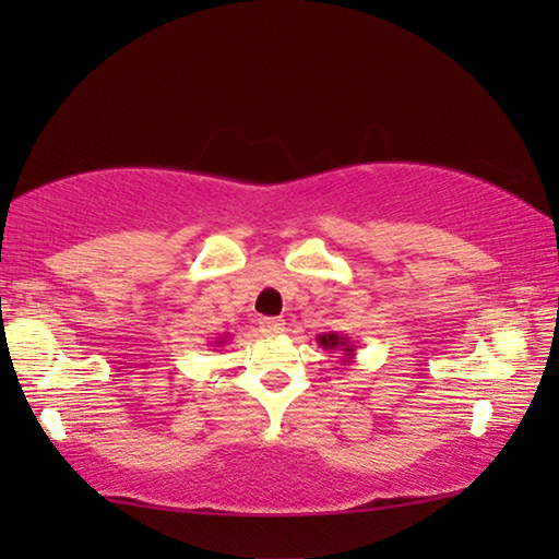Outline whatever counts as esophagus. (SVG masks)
Listing matches in <instances>:
<instances>
[{
	"instance_id": "34e87169",
	"label": "esophagus",
	"mask_w": 559,
	"mask_h": 559,
	"mask_svg": "<svg viewBox=\"0 0 559 559\" xmlns=\"http://www.w3.org/2000/svg\"><path fill=\"white\" fill-rule=\"evenodd\" d=\"M259 325H261V333L266 337H276L286 330V323H283L281 318H261Z\"/></svg>"
}]
</instances>
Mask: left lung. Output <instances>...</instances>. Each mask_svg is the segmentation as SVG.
I'll return each instance as SVG.
<instances>
[{
  "label": "left lung",
  "instance_id": "1",
  "mask_svg": "<svg viewBox=\"0 0 559 559\" xmlns=\"http://www.w3.org/2000/svg\"><path fill=\"white\" fill-rule=\"evenodd\" d=\"M316 340H318L320 347L328 349V353H335V349H337V353L343 355V365L355 362L357 343H355L353 337H347V335H343V333H335V330H330V333L318 335Z\"/></svg>",
  "mask_w": 559,
  "mask_h": 559
}]
</instances>
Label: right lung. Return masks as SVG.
Instances as JSON below:
<instances>
[{
	"label": "right lung",
	"mask_w": 559,
	"mask_h": 559,
	"mask_svg": "<svg viewBox=\"0 0 559 559\" xmlns=\"http://www.w3.org/2000/svg\"><path fill=\"white\" fill-rule=\"evenodd\" d=\"M224 343H226V335H219V337H216V340H212L210 345H212V347H222Z\"/></svg>",
	"instance_id": "1"
}]
</instances>
